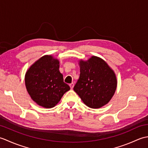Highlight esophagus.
<instances>
[{"label": "esophagus", "instance_id": "obj_1", "mask_svg": "<svg viewBox=\"0 0 148 148\" xmlns=\"http://www.w3.org/2000/svg\"><path fill=\"white\" fill-rule=\"evenodd\" d=\"M69 86H70V87H71V89H73V88H74V83H71L70 84H69Z\"/></svg>", "mask_w": 148, "mask_h": 148}]
</instances>
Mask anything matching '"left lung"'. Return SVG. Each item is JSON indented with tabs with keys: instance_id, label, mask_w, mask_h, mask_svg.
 Segmentation results:
<instances>
[{
	"instance_id": "1",
	"label": "left lung",
	"mask_w": 148,
	"mask_h": 148,
	"mask_svg": "<svg viewBox=\"0 0 148 148\" xmlns=\"http://www.w3.org/2000/svg\"><path fill=\"white\" fill-rule=\"evenodd\" d=\"M80 75L74 90L90 108H100L111 99L117 86L114 72L102 59L81 60Z\"/></svg>"
}]
</instances>
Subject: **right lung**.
Listing matches in <instances>:
<instances>
[{
    "mask_svg": "<svg viewBox=\"0 0 148 148\" xmlns=\"http://www.w3.org/2000/svg\"><path fill=\"white\" fill-rule=\"evenodd\" d=\"M25 85L31 98L45 108H53L70 86L64 82L59 62L46 55L31 66L25 74Z\"/></svg>",
    "mask_w": 148,
    "mask_h": 148,
    "instance_id": "1",
    "label": "right lung"
}]
</instances>
